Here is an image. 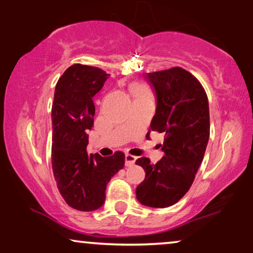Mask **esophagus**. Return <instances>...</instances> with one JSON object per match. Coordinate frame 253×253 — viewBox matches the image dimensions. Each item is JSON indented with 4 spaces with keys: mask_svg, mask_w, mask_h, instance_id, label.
Wrapping results in <instances>:
<instances>
[{
    "mask_svg": "<svg viewBox=\"0 0 253 253\" xmlns=\"http://www.w3.org/2000/svg\"><path fill=\"white\" fill-rule=\"evenodd\" d=\"M136 160H137V158H136V156L131 155V154H126V166L127 167L134 166L135 162H136Z\"/></svg>",
    "mask_w": 253,
    "mask_h": 253,
    "instance_id": "obj_1",
    "label": "esophagus"
}]
</instances>
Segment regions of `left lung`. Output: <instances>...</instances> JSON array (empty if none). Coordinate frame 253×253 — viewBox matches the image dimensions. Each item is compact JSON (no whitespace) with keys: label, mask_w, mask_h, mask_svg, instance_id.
I'll list each match as a JSON object with an SVG mask.
<instances>
[{"label":"left lung","mask_w":253,"mask_h":253,"mask_svg":"<svg viewBox=\"0 0 253 253\" xmlns=\"http://www.w3.org/2000/svg\"><path fill=\"white\" fill-rule=\"evenodd\" d=\"M156 97L151 130L164 134L166 156L152 164L141 158L136 164L145 180L136 188V198L148 207L164 208L179 202L189 190L203 162L210 138V107L202 84L181 67L145 73Z\"/></svg>","instance_id":"1"}]
</instances>
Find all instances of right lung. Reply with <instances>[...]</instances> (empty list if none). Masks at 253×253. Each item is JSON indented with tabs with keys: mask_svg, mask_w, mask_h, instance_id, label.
<instances>
[{
	"mask_svg": "<svg viewBox=\"0 0 253 253\" xmlns=\"http://www.w3.org/2000/svg\"><path fill=\"white\" fill-rule=\"evenodd\" d=\"M109 78L98 67L74 64L59 78L51 107V166L57 188L66 204L82 211H95L105 203L111 177L125 166V154H87L93 127L94 97Z\"/></svg>",
	"mask_w": 253,
	"mask_h": 253,
	"instance_id": "1",
	"label": "right lung"
}]
</instances>
